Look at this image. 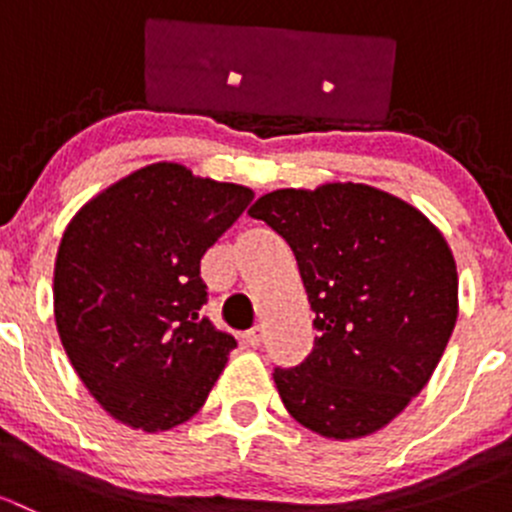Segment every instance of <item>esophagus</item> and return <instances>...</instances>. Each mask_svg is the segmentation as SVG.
<instances>
[{"label": "esophagus", "mask_w": 512, "mask_h": 512, "mask_svg": "<svg viewBox=\"0 0 512 512\" xmlns=\"http://www.w3.org/2000/svg\"><path fill=\"white\" fill-rule=\"evenodd\" d=\"M262 339H265V334H262V327H252L245 332V342L250 344V347H260Z\"/></svg>", "instance_id": "1"}]
</instances>
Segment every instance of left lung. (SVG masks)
<instances>
[{
	"label": "left lung",
	"mask_w": 512,
	"mask_h": 512,
	"mask_svg": "<svg viewBox=\"0 0 512 512\" xmlns=\"http://www.w3.org/2000/svg\"><path fill=\"white\" fill-rule=\"evenodd\" d=\"M250 218L280 232L312 304V354L275 369L289 416L332 441L369 436L421 394L458 319L446 237L406 200L364 183L280 188Z\"/></svg>",
	"instance_id": "obj_1"
}]
</instances>
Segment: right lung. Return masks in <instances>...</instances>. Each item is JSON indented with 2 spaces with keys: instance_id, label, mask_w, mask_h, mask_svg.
I'll return each instance as SVG.
<instances>
[{
  "instance_id": "right-lung-1",
  "label": "right lung",
  "mask_w": 512,
  "mask_h": 512,
  "mask_svg": "<svg viewBox=\"0 0 512 512\" xmlns=\"http://www.w3.org/2000/svg\"><path fill=\"white\" fill-rule=\"evenodd\" d=\"M255 198L183 163L143 165L69 220L54 262V319L81 384L108 416L168 431L208 401L237 347L200 307V260Z\"/></svg>"
}]
</instances>
